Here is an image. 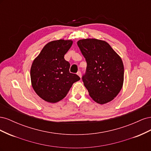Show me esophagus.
Returning <instances> with one entry per match:
<instances>
[{
  "instance_id": "1",
  "label": "esophagus",
  "mask_w": 151,
  "mask_h": 151,
  "mask_svg": "<svg viewBox=\"0 0 151 151\" xmlns=\"http://www.w3.org/2000/svg\"><path fill=\"white\" fill-rule=\"evenodd\" d=\"M77 74L78 75V76L81 77V71H78V72H77Z\"/></svg>"
}]
</instances>
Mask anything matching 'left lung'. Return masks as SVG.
<instances>
[{"instance_id": "1", "label": "left lung", "mask_w": 151, "mask_h": 151, "mask_svg": "<svg viewBox=\"0 0 151 151\" xmlns=\"http://www.w3.org/2000/svg\"><path fill=\"white\" fill-rule=\"evenodd\" d=\"M77 45L87 62L82 79L90 96L101 104L111 101L123 86L122 58L104 41L83 39L77 42Z\"/></svg>"}]
</instances>
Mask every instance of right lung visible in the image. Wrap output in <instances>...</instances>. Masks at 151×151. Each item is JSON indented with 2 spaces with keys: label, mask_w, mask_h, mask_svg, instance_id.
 <instances>
[{
  "label": "right lung",
  "mask_w": 151,
  "mask_h": 151,
  "mask_svg": "<svg viewBox=\"0 0 151 151\" xmlns=\"http://www.w3.org/2000/svg\"><path fill=\"white\" fill-rule=\"evenodd\" d=\"M72 45L71 40H59L47 43L31 67V81L39 96L49 103L64 98L72 84L81 79L69 72L70 63L64 55Z\"/></svg>",
  "instance_id": "obj_1"
}]
</instances>
